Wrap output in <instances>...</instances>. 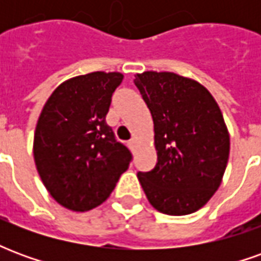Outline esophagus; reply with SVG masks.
I'll use <instances>...</instances> for the list:
<instances>
[{
	"label": "esophagus",
	"mask_w": 261,
	"mask_h": 261,
	"mask_svg": "<svg viewBox=\"0 0 261 261\" xmlns=\"http://www.w3.org/2000/svg\"><path fill=\"white\" fill-rule=\"evenodd\" d=\"M136 144H137L136 138H131L130 141H128V145H130V148H133V149H134V147H136Z\"/></svg>",
	"instance_id": "1"
}]
</instances>
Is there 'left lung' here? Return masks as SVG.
I'll return each instance as SVG.
<instances>
[{
    "mask_svg": "<svg viewBox=\"0 0 261 261\" xmlns=\"http://www.w3.org/2000/svg\"><path fill=\"white\" fill-rule=\"evenodd\" d=\"M134 84L152 114L158 162L138 172L148 201L168 215L204 207L218 190L229 158V133L213 95L175 72L145 71Z\"/></svg>",
    "mask_w": 261,
    "mask_h": 261,
    "instance_id": "1",
    "label": "left lung"
}]
</instances>
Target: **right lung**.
<instances>
[{
    "instance_id": "obj_1",
    "label": "right lung",
    "mask_w": 261,
    "mask_h": 261,
    "mask_svg": "<svg viewBox=\"0 0 261 261\" xmlns=\"http://www.w3.org/2000/svg\"><path fill=\"white\" fill-rule=\"evenodd\" d=\"M120 72L96 71L64 81L37 120L33 156L50 196L84 213L100 205L128 169L131 153L106 123Z\"/></svg>"
}]
</instances>
